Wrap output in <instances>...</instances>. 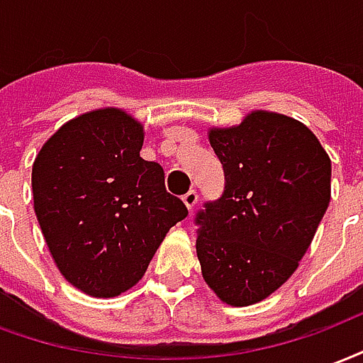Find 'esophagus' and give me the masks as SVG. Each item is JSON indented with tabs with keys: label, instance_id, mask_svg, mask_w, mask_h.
Returning a JSON list of instances; mask_svg holds the SVG:
<instances>
[{
	"label": "esophagus",
	"instance_id": "1",
	"mask_svg": "<svg viewBox=\"0 0 363 363\" xmlns=\"http://www.w3.org/2000/svg\"><path fill=\"white\" fill-rule=\"evenodd\" d=\"M182 200H184V203H186V208L194 209V206L198 203V190L190 189L186 194L182 196Z\"/></svg>",
	"mask_w": 363,
	"mask_h": 363
}]
</instances>
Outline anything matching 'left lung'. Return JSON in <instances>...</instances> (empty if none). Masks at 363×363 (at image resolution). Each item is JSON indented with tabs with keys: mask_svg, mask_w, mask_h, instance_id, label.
<instances>
[{
	"mask_svg": "<svg viewBox=\"0 0 363 363\" xmlns=\"http://www.w3.org/2000/svg\"><path fill=\"white\" fill-rule=\"evenodd\" d=\"M209 142L225 189L194 217L202 275L223 302L256 304L310 248L331 200V160L310 128L267 111L213 128Z\"/></svg>",
	"mask_w": 363,
	"mask_h": 363,
	"instance_id": "8db88e82",
	"label": "left lung"
}]
</instances>
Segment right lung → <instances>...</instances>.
Returning <instances> with one entry per match:
<instances>
[{"instance_id": "right-lung-1", "label": "right lung", "mask_w": 363, "mask_h": 363, "mask_svg": "<svg viewBox=\"0 0 363 363\" xmlns=\"http://www.w3.org/2000/svg\"><path fill=\"white\" fill-rule=\"evenodd\" d=\"M142 125L121 109L69 121L32 165L34 211L63 277L113 298L146 273L167 230L189 216L165 173L140 157Z\"/></svg>"}]
</instances>
